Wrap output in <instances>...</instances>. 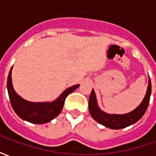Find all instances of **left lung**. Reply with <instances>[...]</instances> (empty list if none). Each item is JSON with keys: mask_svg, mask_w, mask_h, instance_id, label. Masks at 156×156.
<instances>
[{"mask_svg": "<svg viewBox=\"0 0 156 156\" xmlns=\"http://www.w3.org/2000/svg\"><path fill=\"white\" fill-rule=\"evenodd\" d=\"M151 94V82L150 78L145 97L143 99L142 103L134 110L125 115H108L99 109L95 98L94 91L92 90L88 100V109L92 117L99 124L113 129H119L129 126L131 124L136 123L139 119H140L147 109L148 105L150 103Z\"/></svg>", "mask_w": 156, "mask_h": 156, "instance_id": "1", "label": "left lung"}]
</instances>
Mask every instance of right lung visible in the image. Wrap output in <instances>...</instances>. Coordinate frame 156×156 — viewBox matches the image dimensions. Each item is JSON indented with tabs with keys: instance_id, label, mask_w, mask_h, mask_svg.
I'll return each mask as SVG.
<instances>
[{
	"instance_id": "right-lung-1",
	"label": "right lung",
	"mask_w": 156,
	"mask_h": 156,
	"mask_svg": "<svg viewBox=\"0 0 156 156\" xmlns=\"http://www.w3.org/2000/svg\"><path fill=\"white\" fill-rule=\"evenodd\" d=\"M74 85L66 89L60 97L52 103H32L22 98L16 94L12 83V68L7 78V90L12 108L19 117L33 124H45L58 116L63 108L64 102L68 94L78 88Z\"/></svg>"
}]
</instances>
